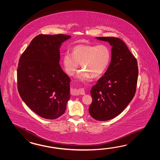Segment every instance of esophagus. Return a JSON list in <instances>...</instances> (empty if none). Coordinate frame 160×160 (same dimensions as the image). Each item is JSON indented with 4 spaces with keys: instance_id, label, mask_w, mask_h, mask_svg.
<instances>
[{
    "instance_id": "34e87169",
    "label": "esophagus",
    "mask_w": 160,
    "mask_h": 160,
    "mask_svg": "<svg viewBox=\"0 0 160 160\" xmlns=\"http://www.w3.org/2000/svg\"><path fill=\"white\" fill-rule=\"evenodd\" d=\"M74 94L76 95H85V90H84V88H83L75 89L74 91Z\"/></svg>"
}]
</instances>
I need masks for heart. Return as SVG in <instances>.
<instances>
[{
    "mask_svg": "<svg viewBox=\"0 0 160 160\" xmlns=\"http://www.w3.org/2000/svg\"><path fill=\"white\" fill-rule=\"evenodd\" d=\"M111 57L110 48L106 44L79 45L72 48V54L65 53L63 65L65 72L70 76L78 71L79 65L83 70L77 78L80 81H88L97 78L105 71Z\"/></svg>",
    "mask_w": 160,
    "mask_h": 160,
    "instance_id": "heart-1",
    "label": "heart"
}]
</instances>
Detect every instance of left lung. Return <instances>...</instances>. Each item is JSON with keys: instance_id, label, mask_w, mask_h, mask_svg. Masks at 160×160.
Returning <instances> with one entry per match:
<instances>
[{"instance_id": "8db88e82", "label": "left lung", "mask_w": 160, "mask_h": 160, "mask_svg": "<svg viewBox=\"0 0 160 160\" xmlns=\"http://www.w3.org/2000/svg\"><path fill=\"white\" fill-rule=\"evenodd\" d=\"M109 42L112 59L104 75L92 86L89 113L100 121L112 119L122 112L135 95L138 69L136 58L119 38L96 37Z\"/></svg>"}]
</instances>
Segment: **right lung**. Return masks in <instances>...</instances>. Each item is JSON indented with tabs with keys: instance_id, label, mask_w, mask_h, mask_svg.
<instances>
[{
	"instance_id": "1",
	"label": "right lung",
	"mask_w": 160,
	"mask_h": 160,
	"mask_svg": "<svg viewBox=\"0 0 160 160\" xmlns=\"http://www.w3.org/2000/svg\"><path fill=\"white\" fill-rule=\"evenodd\" d=\"M70 38L63 34L39 35L19 61V95L31 110L45 119L61 117L70 98V79L59 63L62 43Z\"/></svg>"
}]
</instances>
